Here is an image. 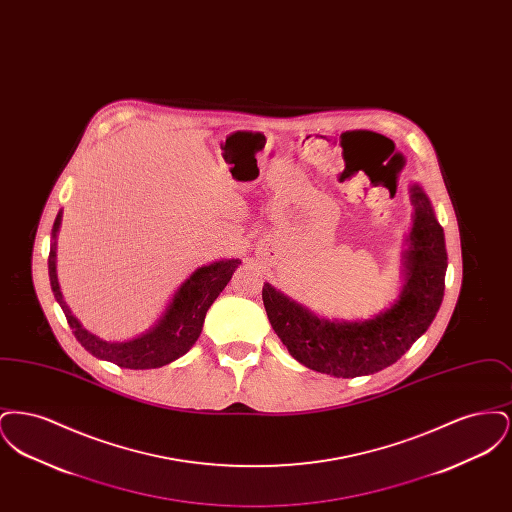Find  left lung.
<instances>
[{"instance_id": "8db88e82", "label": "left lung", "mask_w": 512, "mask_h": 512, "mask_svg": "<svg viewBox=\"0 0 512 512\" xmlns=\"http://www.w3.org/2000/svg\"><path fill=\"white\" fill-rule=\"evenodd\" d=\"M413 226L403 251V286L397 299L365 320L324 318L274 286L263 303L276 336L301 365L336 378L374 374L401 359L436 318L445 290V236L430 197L411 184Z\"/></svg>"}]
</instances>
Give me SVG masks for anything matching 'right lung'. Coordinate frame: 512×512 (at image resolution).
Here are the masks:
<instances>
[{
  "mask_svg": "<svg viewBox=\"0 0 512 512\" xmlns=\"http://www.w3.org/2000/svg\"><path fill=\"white\" fill-rule=\"evenodd\" d=\"M63 220V211L57 213L51 228V247H49V282L51 290L61 305L69 326L73 328L74 338L80 345L98 357L122 368L146 370L169 365L172 361L186 355L203 330L205 315L213 301L230 282L234 270L242 265L240 259H220L209 265L195 268L194 272L180 284L172 295L163 315L155 324L132 340L105 341L96 334L88 332L80 320L74 317L69 305L63 299L61 286L57 280V236Z\"/></svg>",
  "mask_w": 512,
  "mask_h": 512,
  "instance_id": "obj_1",
  "label": "right lung"
}]
</instances>
